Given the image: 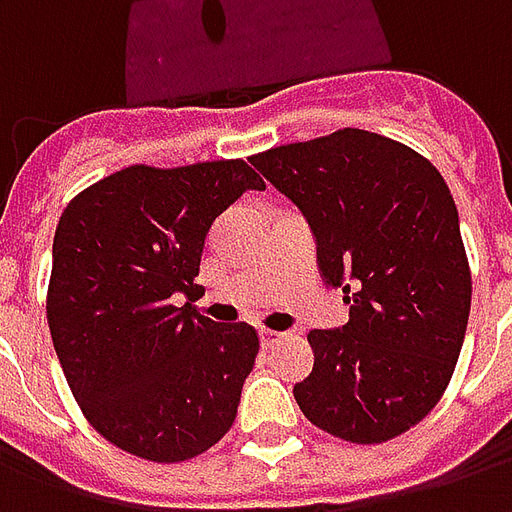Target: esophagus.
Masks as SVG:
<instances>
[{"label":"esophagus","mask_w":512,"mask_h":512,"mask_svg":"<svg viewBox=\"0 0 512 512\" xmlns=\"http://www.w3.org/2000/svg\"><path fill=\"white\" fill-rule=\"evenodd\" d=\"M257 334H260V345H263V348H271V345L282 337V332H271V329H260Z\"/></svg>","instance_id":"obj_1"}]
</instances>
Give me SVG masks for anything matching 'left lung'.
Segmentation results:
<instances>
[{
    "mask_svg": "<svg viewBox=\"0 0 512 512\" xmlns=\"http://www.w3.org/2000/svg\"><path fill=\"white\" fill-rule=\"evenodd\" d=\"M307 219L318 271L348 321L312 329L293 397L312 425L381 444L430 414L461 354L472 274L458 208L417 150L362 128L249 158Z\"/></svg>",
    "mask_w": 512,
    "mask_h": 512,
    "instance_id": "left-lung-1",
    "label": "left lung"
}]
</instances>
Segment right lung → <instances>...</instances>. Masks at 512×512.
Here are the masks:
<instances>
[{
	"label": "right lung",
	"mask_w": 512,
	"mask_h": 512,
	"mask_svg": "<svg viewBox=\"0 0 512 512\" xmlns=\"http://www.w3.org/2000/svg\"><path fill=\"white\" fill-rule=\"evenodd\" d=\"M266 189L241 158L98 180L62 211L46 315L84 417L145 461L200 455L230 430L260 351L249 323L172 304L191 296L205 235L244 191Z\"/></svg>",
	"instance_id": "add662e5"
}]
</instances>
